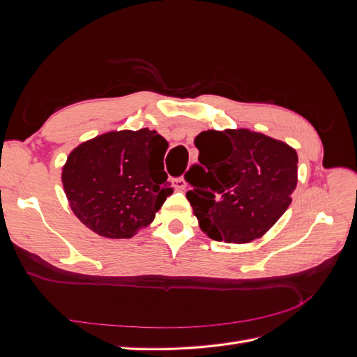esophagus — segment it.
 Instances as JSON below:
<instances>
[{"mask_svg": "<svg viewBox=\"0 0 357 357\" xmlns=\"http://www.w3.org/2000/svg\"><path fill=\"white\" fill-rule=\"evenodd\" d=\"M174 188H176L177 190H183V189L186 188V180L183 178V177L177 178V180H174Z\"/></svg>", "mask_w": 357, "mask_h": 357, "instance_id": "esophagus-1", "label": "esophagus"}]
</instances>
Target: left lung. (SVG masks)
I'll list each match as a JSON object with an SVG mask.
<instances>
[{
    "instance_id": "obj_1",
    "label": "left lung",
    "mask_w": 357,
    "mask_h": 357,
    "mask_svg": "<svg viewBox=\"0 0 357 357\" xmlns=\"http://www.w3.org/2000/svg\"><path fill=\"white\" fill-rule=\"evenodd\" d=\"M199 165L186 172L188 199L211 240L261 238L291 202L298 183L294 147L247 128L204 131L195 138Z\"/></svg>"
}]
</instances>
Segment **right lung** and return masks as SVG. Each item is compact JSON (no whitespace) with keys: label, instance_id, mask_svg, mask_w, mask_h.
I'll use <instances>...</instances> for the list:
<instances>
[{"label":"right lung","instance_id":"1","mask_svg":"<svg viewBox=\"0 0 357 357\" xmlns=\"http://www.w3.org/2000/svg\"><path fill=\"white\" fill-rule=\"evenodd\" d=\"M168 142L155 129L96 135L71 150L61 180L70 208L105 238H131L153 222L171 195L164 156Z\"/></svg>","mask_w":357,"mask_h":357}]
</instances>
